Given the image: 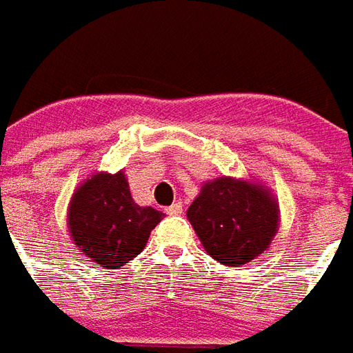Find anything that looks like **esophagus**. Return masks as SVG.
Segmentation results:
<instances>
[{"label": "esophagus", "instance_id": "esophagus-1", "mask_svg": "<svg viewBox=\"0 0 353 353\" xmlns=\"http://www.w3.org/2000/svg\"><path fill=\"white\" fill-rule=\"evenodd\" d=\"M169 216H181L183 214V202H172L169 208H167Z\"/></svg>", "mask_w": 353, "mask_h": 353}]
</instances>
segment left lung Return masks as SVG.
Returning <instances> with one entry per match:
<instances>
[{
    "mask_svg": "<svg viewBox=\"0 0 353 353\" xmlns=\"http://www.w3.org/2000/svg\"><path fill=\"white\" fill-rule=\"evenodd\" d=\"M186 216L204 250L228 267L255 259L279 225V206L265 188L225 176L204 184Z\"/></svg>",
    "mask_w": 353,
    "mask_h": 353,
    "instance_id": "obj_1",
    "label": "left lung"
}]
</instances>
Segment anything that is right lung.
Segmentation results:
<instances>
[{
    "instance_id": "add662e5",
    "label": "right lung",
    "mask_w": 353,
    "mask_h": 353,
    "mask_svg": "<svg viewBox=\"0 0 353 353\" xmlns=\"http://www.w3.org/2000/svg\"><path fill=\"white\" fill-rule=\"evenodd\" d=\"M163 212L141 208L131 196L123 172H98L72 196L68 225L74 245L100 267L119 269L139 255Z\"/></svg>"
}]
</instances>
